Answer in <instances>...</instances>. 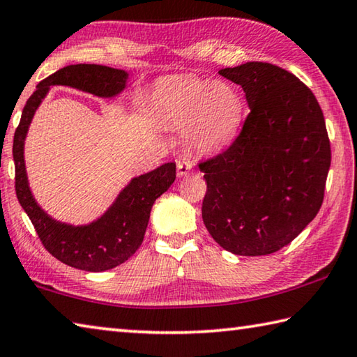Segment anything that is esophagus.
<instances>
[{
  "instance_id": "esophagus-1",
  "label": "esophagus",
  "mask_w": 357,
  "mask_h": 357,
  "mask_svg": "<svg viewBox=\"0 0 357 357\" xmlns=\"http://www.w3.org/2000/svg\"><path fill=\"white\" fill-rule=\"evenodd\" d=\"M195 171V166H192V162L188 160H180L177 161V174L178 177H185V175L191 174Z\"/></svg>"
}]
</instances>
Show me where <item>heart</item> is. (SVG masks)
<instances>
[{"label":"heart","mask_w":357,"mask_h":357,"mask_svg":"<svg viewBox=\"0 0 357 357\" xmlns=\"http://www.w3.org/2000/svg\"><path fill=\"white\" fill-rule=\"evenodd\" d=\"M152 106L160 121L183 127L185 142L201 152H215L232 144L245 111L235 86L192 75L161 81L153 91Z\"/></svg>","instance_id":"b5f03b06"}]
</instances>
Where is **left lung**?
I'll return each mask as SVG.
<instances>
[{"label": "left lung", "instance_id": "8db88e82", "mask_svg": "<svg viewBox=\"0 0 357 357\" xmlns=\"http://www.w3.org/2000/svg\"><path fill=\"white\" fill-rule=\"evenodd\" d=\"M220 75L243 87L251 111L226 150L197 162L207 182L202 220L229 252H278L321 208L331 166L323 111L303 81L270 62Z\"/></svg>", "mask_w": 357, "mask_h": 357}]
</instances>
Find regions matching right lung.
Wrapping results in <instances>:
<instances>
[{
  "instance_id": "obj_1",
  "label": "right lung",
  "mask_w": 357,
  "mask_h": 357,
  "mask_svg": "<svg viewBox=\"0 0 357 357\" xmlns=\"http://www.w3.org/2000/svg\"><path fill=\"white\" fill-rule=\"evenodd\" d=\"M128 75L123 70L97 64H77L59 68L37 84L23 108L14 135L12 155L15 162V192L26 211L43 248L62 264L83 271H106L123 264L142 245L153 202L175 180V162H166L155 171L133 178L106 213L89 226L73 227L50 218L34 201L24 171L23 146L37 106L50 86L77 87L98 97H112L125 87Z\"/></svg>"
}]
</instances>
